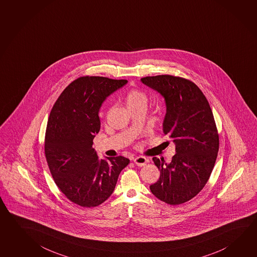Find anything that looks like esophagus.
Returning <instances> with one entry per match:
<instances>
[{
  "label": "esophagus",
  "instance_id": "34e87169",
  "mask_svg": "<svg viewBox=\"0 0 257 257\" xmlns=\"http://www.w3.org/2000/svg\"><path fill=\"white\" fill-rule=\"evenodd\" d=\"M149 162V160L146 159L145 157H137L135 159H134V163L137 165V166H139V167H143V166H145L146 164Z\"/></svg>",
  "mask_w": 257,
  "mask_h": 257
}]
</instances>
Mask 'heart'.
<instances>
[{"mask_svg": "<svg viewBox=\"0 0 257 257\" xmlns=\"http://www.w3.org/2000/svg\"><path fill=\"white\" fill-rule=\"evenodd\" d=\"M125 102L128 110L135 107H147L148 96L141 90L132 89L126 94Z\"/></svg>", "mask_w": 257, "mask_h": 257, "instance_id": "heart-1", "label": "heart"}]
</instances>
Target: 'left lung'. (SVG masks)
Masks as SVG:
<instances>
[{"mask_svg": "<svg viewBox=\"0 0 257 257\" xmlns=\"http://www.w3.org/2000/svg\"><path fill=\"white\" fill-rule=\"evenodd\" d=\"M141 82L164 98L163 133L176 147L170 163L153 158L160 178L150 191L167 204L180 205L203 189L215 166L219 138L214 116L205 95L190 80L159 75Z\"/></svg>", "mask_w": 257, "mask_h": 257, "instance_id": "8db88e82", "label": "left lung"}]
</instances>
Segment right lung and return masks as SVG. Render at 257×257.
Instances as JSON below:
<instances>
[{"label":"right lung","mask_w":257,"mask_h":257,"mask_svg":"<svg viewBox=\"0 0 257 257\" xmlns=\"http://www.w3.org/2000/svg\"><path fill=\"white\" fill-rule=\"evenodd\" d=\"M127 83L126 79L81 77L57 99L47 125L45 156L52 178L71 202L93 207L115 189L124 157L99 159L93 139L100 130L98 111L105 99Z\"/></svg>","instance_id":"1"}]
</instances>
